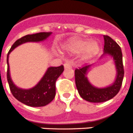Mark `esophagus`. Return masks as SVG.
<instances>
[{
	"label": "esophagus",
	"instance_id": "obj_1",
	"mask_svg": "<svg viewBox=\"0 0 133 133\" xmlns=\"http://www.w3.org/2000/svg\"><path fill=\"white\" fill-rule=\"evenodd\" d=\"M64 69H68V68H71V64H70V63H65L64 64Z\"/></svg>",
	"mask_w": 133,
	"mask_h": 133
}]
</instances>
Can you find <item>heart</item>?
Segmentation results:
<instances>
[{
    "mask_svg": "<svg viewBox=\"0 0 133 133\" xmlns=\"http://www.w3.org/2000/svg\"><path fill=\"white\" fill-rule=\"evenodd\" d=\"M101 44L97 41L89 42L87 39L71 38L67 40L63 45V49L65 52L72 55L83 53V58H90L100 52Z\"/></svg>",
    "mask_w": 133,
    "mask_h": 133,
    "instance_id": "obj_1",
    "label": "heart"
}]
</instances>
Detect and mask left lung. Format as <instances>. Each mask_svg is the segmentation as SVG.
<instances>
[{"instance_id":"1","label":"left lung","mask_w":133,"mask_h":133,"mask_svg":"<svg viewBox=\"0 0 133 133\" xmlns=\"http://www.w3.org/2000/svg\"><path fill=\"white\" fill-rule=\"evenodd\" d=\"M103 37L104 40V53L101 58L105 56L112 57L117 71L116 78L113 83L104 88L96 87L92 85L88 79L87 73L94 64L77 69L75 71L76 87L80 96L90 103H103L113 98L120 90L124 77L121 49L110 36L104 35Z\"/></svg>"}]
</instances>
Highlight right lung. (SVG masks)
I'll use <instances>...</instances> for the list:
<instances>
[{
    "mask_svg": "<svg viewBox=\"0 0 133 133\" xmlns=\"http://www.w3.org/2000/svg\"><path fill=\"white\" fill-rule=\"evenodd\" d=\"M52 34L49 32L28 35L19 38L12 44L7 55V81L9 84L10 91L14 97L23 104L33 107H44L52 101L55 97L56 88L55 83L56 79L63 73L64 66L63 65L58 67H49L40 81L31 89H23L16 87L10 77L9 57L10 52L18 46L29 42H41L46 40Z\"/></svg>",
    "mask_w": 133,
    "mask_h": 133,
    "instance_id": "add662e5",
    "label": "right lung"
}]
</instances>
